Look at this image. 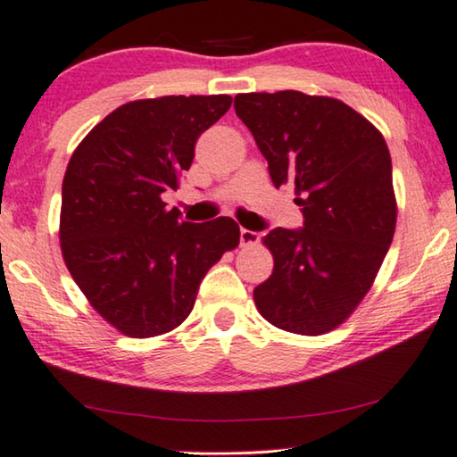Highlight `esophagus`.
Wrapping results in <instances>:
<instances>
[{
	"instance_id": "1",
	"label": "esophagus",
	"mask_w": 457,
	"mask_h": 457,
	"mask_svg": "<svg viewBox=\"0 0 457 457\" xmlns=\"http://www.w3.org/2000/svg\"><path fill=\"white\" fill-rule=\"evenodd\" d=\"M261 242V234L258 231H250V229H240V244L242 246H250V244H258Z\"/></svg>"
}]
</instances>
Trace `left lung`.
<instances>
[{"label":"left lung","mask_w":457,"mask_h":457,"mask_svg":"<svg viewBox=\"0 0 457 457\" xmlns=\"http://www.w3.org/2000/svg\"><path fill=\"white\" fill-rule=\"evenodd\" d=\"M236 114L277 188L295 185L303 229H270L261 316L294 335L338 328L376 281L396 229L392 160L376 127L345 102L297 90L237 94Z\"/></svg>","instance_id":"8db88e82"}]
</instances>
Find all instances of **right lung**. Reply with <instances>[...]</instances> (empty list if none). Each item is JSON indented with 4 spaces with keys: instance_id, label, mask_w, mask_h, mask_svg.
<instances>
[{
    "instance_id": "1",
    "label": "right lung",
    "mask_w": 457,
    "mask_h": 457,
    "mask_svg": "<svg viewBox=\"0 0 457 457\" xmlns=\"http://www.w3.org/2000/svg\"><path fill=\"white\" fill-rule=\"evenodd\" d=\"M229 106L228 94L127 102L67 163L63 261L92 308L125 337H160L185 322L207 270L240 244L229 217L180 221L162 201L193 163L199 135Z\"/></svg>"
}]
</instances>
